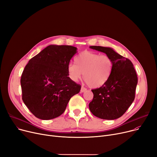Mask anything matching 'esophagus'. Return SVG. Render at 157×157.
<instances>
[{"label":"esophagus","instance_id":"esophagus-1","mask_svg":"<svg viewBox=\"0 0 157 157\" xmlns=\"http://www.w3.org/2000/svg\"><path fill=\"white\" fill-rule=\"evenodd\" d=\"M86 88H85V87H83V86H81L80 92H81V93H83V92H86Z\"/></svg>","mask_w":157,"mask_h":157}]
</instances>
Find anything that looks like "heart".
<instances>
[{
	"mask_svg": "<svg viewBox=\"0 0 157 157\" xmlns=\"http://www.w3.org/2000/svg\"><path fill=\"white\" fill-rule=\"evenodd\" d=\"M75 64L67 65V73L70 79L78 81L83 74V79L91 88H99L109 79L113 69V62L107 55L85 51L76 57Z\"/></svg>",
	"mask_w": 157,
	"mask_h": 157,
	"instance_id": "1",
	"label": "heart"
}]
</instances>
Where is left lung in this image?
Returning <instances> with one entry per match:
<instances>
[{
  "instance_id": "obj_1",
  "label": "left lung",
  "mask_w": 157,
  "mask_h": 157,
  "mask_svg": "<svg viewBox=\"0 0 157 157\" xmlns=\"http://www.w3.org/2000/svg\"><path fill=\"white\" fill-rule=\"evenodd\" d=\"M90 48L103 52L113 62L111 77L101 87L92 90L94 98L89 104L94 116L104 120L121 117L133 102L137 84V74L132 62L111 48L92 46Z\"/></svg>"
}]
</instances>
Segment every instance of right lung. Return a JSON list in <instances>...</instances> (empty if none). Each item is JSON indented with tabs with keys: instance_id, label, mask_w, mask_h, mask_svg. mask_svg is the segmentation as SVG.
I'll return each mask as SVG.
<instances>
[{
	"instance_id": "add662e5",
	"label": "right lung",
	"mask_w": 157,
	"mask_h": 157,
	"mask_svg": "<svg viewBox=\"0 0 157 157\" xmlns=\"http://www.w3.org/2000/svg\"><path fill=\"white\" fill-rule=\"evenodd\" d=\"M77 48L49 45L29 61L21 77L22 100L37 118H55L65 111L81 85L68 76L67 65Z\"/></svg>"
}]
</instances>
